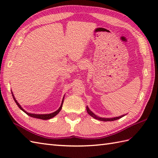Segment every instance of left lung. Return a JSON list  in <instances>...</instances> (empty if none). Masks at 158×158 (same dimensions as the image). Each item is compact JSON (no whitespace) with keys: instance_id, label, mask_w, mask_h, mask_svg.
Returning <instances> with one entry per match:
<instances>
[{"instance_id":"left-lung-1","label":"left lung","mask_w":158,"mask_h":158,"mask_svg":"<svg viewBox=\"0 0 158 158\" xmlns=\"http://www.w3.org/2000/svg\"><path fill=\"white\" fill-rule=\"evenodd\" d=\"M86 109H87V112L88 113V114L90 116H92V117H94V118L96 119H98L100 121H103V122H111V121H115V120L122 118V117H123V116H125L126 115H126H121L119 117H112V118H105V117H98V116H97L96 115H95V114L92 111V110L89 109V107L88 106H87V107H86Z\"/></svg>"}]
</instances>
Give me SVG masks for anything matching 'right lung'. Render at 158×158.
<instances>
[{
  "instance_id": "obj_1",
  "label": "right lung",
  "mask_w": 158,
  "mask_h": 158,
  "mask_svg": "<svg viewBox=\"0 0 158 158\" xmlns=\"http://www.w3.org/2000/svg\"><path fill=\"white\" fill-rule=\"evenodd\" d=\"M11 94H12L13 98V99H14L15 103L17 104V105H18L19 108L20 109H21L22 110H23V112H24L25 113L27 114L28 115L31 116V117H35V118L41 119H44V120H47V119H52V118H53V117H55L56 115H58V114L59 113V112H60V110H61V109H62V104H63V102H64V98H63V99H62V103H61V105H60V108H59L58 110H56L55 112H53V113H49V114H35V113H28V112H26V110L22 108V107L21 106V105H19V104L18 103V102L17 101L16 99L15 98V96H14V95H13V92H11Z\"/></svg>"
}]
</instances>
